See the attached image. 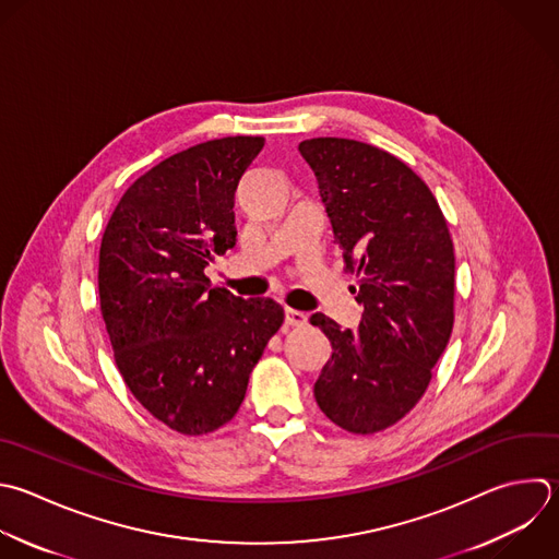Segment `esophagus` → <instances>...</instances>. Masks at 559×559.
Returning <instances> with one entry per match:
<instances>
[{
	"mask_svg": "<svg viewBox=\"0 0 559 559\" xmlns=\"http://www.w3.org/2000/svg\"><path fill=\"white\" fill-rule=\"evenodd\" d=\"M306 321H308V314H306V312L286 308V325H290V328H301V325H306Z\"/></svg>",
	"mask_w": 559,
	"mask_h": 559,
	"instance_id": "1",
	"label": "esophagus"
}]
</instances>
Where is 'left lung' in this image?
<instances>
[{"label": "left lung", "instance_id": "8db88e82", "mask_svg": "<svg viewBox=\"0 0 559 559\" xmlns=\"http://www.w3.org/2000/svg\"><path fill=\"white\" fill-rule=\"evenodd\" d=\"M312 168L347 271H356L358 330L317 312L332 343L314 382L319 408L341 428L371 435L424 395L454 323V249L428 186L371 144L314 138L299 144Z\"/></svg>", "mask_w": 559, "mask_h": 559}]
</instances>
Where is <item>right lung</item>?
Instances as JSON below:
<instances>
[{"label": "right lung", "instance_id": "obj_1", "mask_svg": "<svg viewBox=\"0 0 559 559\" xmlns=\"http://www.w3.org/2000/svg\"><path fill=\"white\" fill-rule=\"evenodd\" d=\"M264 138L197 144L142 175L114 210L98 264L116 365L138 402L181 435H207L240 408L249 376L284 323L273 299L210 284L236 245L234 197Z\"/></svg>", "mask_w": 559, "mask_h": 559}]
</instances>
